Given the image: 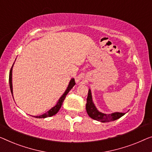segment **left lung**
Wrapping results in <instances>:
<instances>
[{
	"label": "left lung",
	"mask_w": 152,
	"mask_h": 152,
	"mask_svg": "<svg viewBox=\"0 0 152 152\" xmlns=\"http://www.w3.org/2000/svg\"><path fill=\"white\" fill-rule=\"evenodd\" d=\"M86 110H87V114L89 116L93 119L96 120V121L101 122H109L112 121H115L119 119L120 117L124 116L125 113H113L111 114H104L99 112L97 109L96 106L94 105L92 100V96L91 90L89 89L88 92V96L87 99V104H86Z\"/></svg>",
	"instance_id": "obj_1"
}]
</instances>
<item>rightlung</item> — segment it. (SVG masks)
Masks as SVG:
<instances>
[{"label": "right lung", "instance_id": "obj_1", "mask_svg": "<svg viewBox=\"0 0 152 152\" xmlns=\"http://www.w3.org/2000/svg\"><path fill=\"white\" fill-rule=\"evenodd\" d=\"M14 64V63H13ZM13 64L12 65V67H11V70H10V78H9V81H10V90H11V94H12V96H13V87H12V68H13ZM75 80H74V78H72L71 80H70V82L69 83V85L68 87H67L66 91H65L64 94H63V96L61 97L58 99V101L57 102V103H56V104L51 108L50 110H49L48 111L46 112V113H44V114H43L42 115H39V116H34V117H36V118H46V117H52L53 116V115H56V113H58V110L62 106V104L63 102V101H64V99L65 98V97H66L67 94H68L69 91L70 90H71L72 88L74 85H75Z\"/></svg>", "mask_w": 152, "mask_h": 152}]
</instances>
